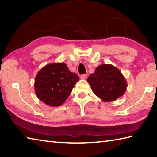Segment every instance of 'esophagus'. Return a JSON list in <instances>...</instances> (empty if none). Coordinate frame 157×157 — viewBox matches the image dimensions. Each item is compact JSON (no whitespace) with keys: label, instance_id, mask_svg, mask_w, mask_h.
Instances as JSON below:
<instances>
[{"label":"esophagus","instance_id":"34e87169","mask_svg":"<svg viewBox=\"0 0 157 157\" xmlns=\"http://www.w3.org/2000/svg\"><path fill=\"white\" fill-rule=\"evenodd\" d=\"M80 78H81V79H86V78H87V75H86V74H82V75H81Z\"/></svg>","mask_w":157,"mask_h":157}]
</instances>
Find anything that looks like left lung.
<instances>
[{
	"label": "left lung",
	"mask_w": 157,
	"mask_h": 157,
	"mask_svg": "<svg viewBox=\"0 0 157 157\" xmlns=\"http://www.w3.org/2000/svg\"><path fill=\"white\" fill-rule=\"evenodd\" d=\"M94 94L105 102H111L121 97L127 84L123 74L111 64H102L87 79Z\"/></svg>",
	"instance_id": "8db88e82"
}]
</instances>
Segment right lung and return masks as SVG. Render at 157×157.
I'll return each instance as SVG.
<instances>
[{
	"label": "right lung",
	"instance_id": "1",
	"mask_svg": "<svg viewBox=\"0 0 157 157\" xmlns=\"http://www.w3.org/2000/svg\"><path fill=\"white\" fill-rule=\"evenodd\" d=\"M79 79L65 63H49L36 74L34 90L37 98L45 104L59 107L68 98Z\"/></svg>",
	"mask_w": 157,
	"mask_h": 157
}]
</instances>
